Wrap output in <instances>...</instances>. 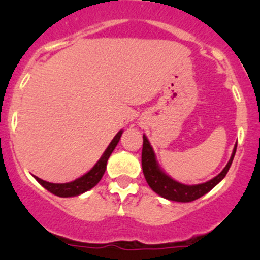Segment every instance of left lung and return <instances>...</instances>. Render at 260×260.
Instances as JSON below:
<instances>
[{
	"label": "left lung",
	"instance_id": "obj_1",
	"mask_svg": "<svg viewBox=\"0 0 260 260\" xmlns=\"http://www.w3.org/2000/svg\"><path fill=\"white\" fill-rule=\"evenodd\" d=\"M236 149H237V143H236L234 151H232L228 165L223 168V170L219 175L215 176L214 178H211L210 181L204 182V183L188 186V184H183L175 181L174 178L170 177L168 174H165V172L160 169L156 160V155H155L153 150V147L150 145V143H149L145 134H143V174H144V177L148 182L149 187H150L155 193H157V194L162 197V198L181 203L193 202L196 201V199L201 198L202 196L207 194L209 190L213 189L220 181L223 180V177L228 174L230 166H231L232 164V160H234L235 157Z\"/></svg>",
	"mask_w": 260,
	"mask_h": 260
}]
</instances>
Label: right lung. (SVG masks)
Segmentation results:
<instances>
[{"mask_svg": "<svg viewBox=\"0 0 260 260\" xmlns=\"http://www.w3.org/2000/svg\"><path fill=\"white\" fill-rule=\"evenodd\" d=\"M122 133H123V131L121 129L120 132L113 137L111 143H110L109 147L106 148V150L104 151V154L101 155L99 161L92 166L90 171L86 172V174L83 175L82 177L77 178V180H74L72 182H67V183H51V182H46L41 180V178L37 177V176H34L35 180H37L39 183L45 188V189L51 192L52 194L62 197V198L76 197L88 192V190L91 189L92 187L96 186V184L99 183V181L103 178L104 174H105L107 160H109L110 155L112 154V151L115 150L116 145H117L118 142H120Z\"/></svg>", "mask_w": 260, "mask_h": 260, "instance_id": "add662e5", "label": "right lung"}]
</instances>
